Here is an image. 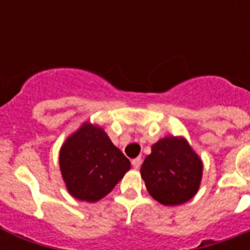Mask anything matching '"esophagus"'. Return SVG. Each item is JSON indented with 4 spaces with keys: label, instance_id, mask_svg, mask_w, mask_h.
<instances>
[{
    "label": "esophagus",
    "instance_id": "esophagus-1",
    "mask_svg": "<svg viewBox=\"0 0 250 250\" xmlns=\"http://www.w3.org/2000/svg\"><path fill=\"white\" fill-rule=\"evenodd\" d=\"M131 164L132 167H134V169H139L141 165V158H135L131 161Z\"/></svg>",
    "mask_w": 250,
    "mask_h": 250
}]
</instances>
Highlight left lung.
I'll list each match as a JSON object with an SVG mask.
<instances>
[{"instance_id": "obj_1", "label": "left lung", "mask_w": 250, "mask_h": 250, "mask_svg": "<svg viewBox=\"0 0 250 250\" xmlns=\"http://www.w3.org/2000/svg\"><path fill=\"white\" fill-rule=\"evenodd\" d=\"M150 195L164 205L190 200L200 187L203 161L182 136H167L151 146L140 169Z\"/></svg>"}]
</instances>
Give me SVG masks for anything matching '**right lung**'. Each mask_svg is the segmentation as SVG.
<instances>
[{
  "instance_id": "right-lung-1",
  "label": "right lung",
  "mask_w": 250,
  "mask_h": 250,
  "mask_svg": "<svg viewBox=\"0 0 250 250\" xmlns=\"http://www.w3.org/2000/svg\"><path fill=\"white\" fill-rule=\"evenodd\" d=\"M59 163L68 193L89 203L107 195L131 167L105 130L90 123L66 139Z\"/></svg>"
}]
</instances>
